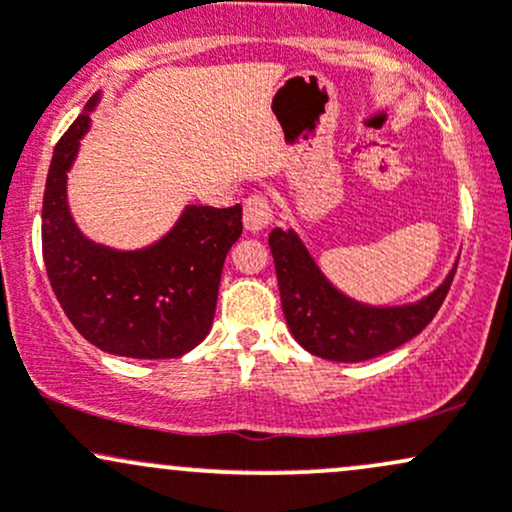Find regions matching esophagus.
Segmentation results:
<instances>
[{"mask_svg": "<svg viewBox=\"0 0 512 512\" xmlns=\"http://www.w3.org/2000/svg\"><path fill=\"white\" fill-rule=\"evenodd\" d=\"M272 204L267 202V197L262 195H252L245 199V207H243V223H245V231L250 233H260L264 228L272 223Z\"/></svg>", "mask_w": 512, "mask_h": 512, "instance_id": "esophagus-1", "label": "esophagus"}]
</instances>
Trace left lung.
<instances>
[{"label":"left lung","mask_w":512,"mask_h":512,"mask_svg":"<svg viewBox=\"0 0 512 512\" xmlns=\"http://www.w3.org/2000/svg\"><path fill=\"white\" fill-rule=\"evenodd\" d=\"M286 325L298 344L327 361L356 363L383 356L414 339L448 296L457 262L438 289L416 303L368 305L346 296L322 274L298 233H269Z\"/></svg>","instance_id":"8db88e82"}]
</instances>
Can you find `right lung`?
Masks as SVG:
<instances>
[{
    "instance_id": "add662e5",
    "label": "right lung",
    "mask_w": 512,
    "mask_h": 512,
    "mask_svg": "<svg viewBox=\"0 0 512 512\" xmlns=\"http://www.w3.org/2000/svg\"><path fill=\"white\" fill-rule=\"evenodd\" d=\"M64 132L52 154L43 197V260L64 315L105 354L178 358L211 330L228 250L243 233V207L187 204L156 243L115 250L86 238L67 202V173L79 154L91 113Z\"/></svg>"
}]
</instances>
